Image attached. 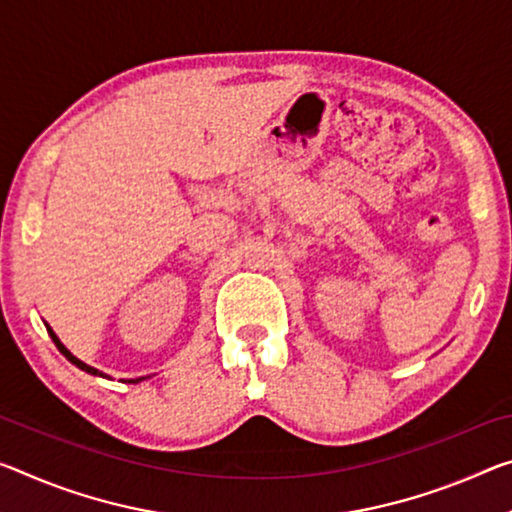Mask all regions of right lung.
I'll list each match as a JSON object with an SVG mask.
<instances>
[{"label":"right lung","instance_id":"obj_1","mask_svg":"<svg viewBox=\"0 0 512 512\" xmlns=\"http://www.w3.org/2000/svg\"><path fill=\"white\" fill-rule=\"evenodd\" d=\"M47 332H50V337H52V342L56 344V348H59V351L63 353V355H66V358L72 362V364H75V367H79L81 371H86V373H93V376H102L104 378V373L102 371H97V369H93V367H88V364H84V362H81V360H77L75 358V355H72L70 351H68V348L66 346H63L61 342H59V337H56L54 335V330L52 328H47ZM139 380H143V378H136V380H129V383H139Z\"/></svg>","mask_w":512,"mask_h":512}]
</instances>
